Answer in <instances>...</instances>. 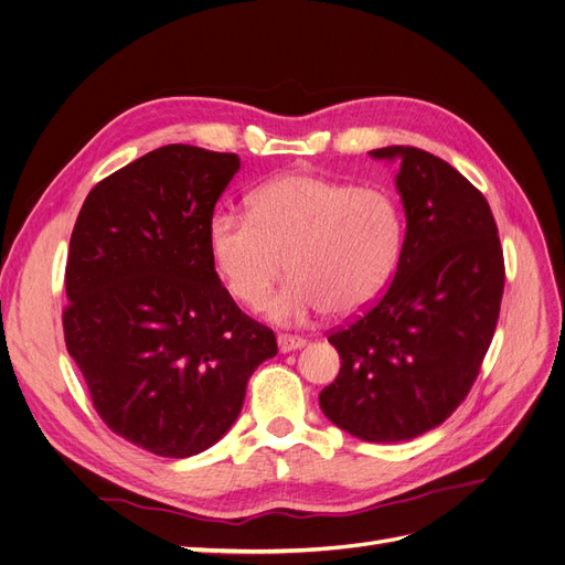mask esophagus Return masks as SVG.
I'll list each match as a JSON object with an SVG mask.
<instances>
[{
    "label": "esophagus",
    "mask_w": 565,
    "mask_h": 565,
    "mask_svg": "<svg viewBox=\"0 0 565 565\" xmlns=\"http://www.w3.org/2000/svg\"><path fill=\"white\" fill-rule=\"evenodd\" d=\"M301 347H306V339H303V337H295V334H280V337H278V349H280L282 353L297 351V349H301Z\"/></svg>",
    "instance_id": "1"
}]
</instances>
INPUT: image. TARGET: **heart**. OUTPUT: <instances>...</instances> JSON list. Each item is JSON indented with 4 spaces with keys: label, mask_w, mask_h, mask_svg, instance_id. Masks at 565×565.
<instances>
[{
    "label": "heart",
    "mask_w": 565,
    "mask_h": 565,
    "mask_svg": "<svg viewBox=\"0 0 565 565\" xmlns=\"http://www.w3.org/2000/svg\"><path fill=\"white\" fill-rule=\"evenodd\" d=\"M403 247V212L386 188L316 174H282L256 188L249 214L216 212L207 224L214 270L235 301L259 309L287 262L292 273L266 303L297 324L324 311L361 313L388 282Z\"/></svg>",
    "instance_id": "obj_1"
}]
</instances>
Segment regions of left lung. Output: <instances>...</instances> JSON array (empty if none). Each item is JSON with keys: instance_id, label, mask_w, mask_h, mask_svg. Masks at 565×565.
<instances>
[{"instance_id": "left-lung-1", "label": "left lung", "mask_w": 565, "mask_h": 565, "mask_svg": "<svg viewBox=\"0 0 565 565\" xmlns=\"http://www.w3.org/2000/svg\"><path fill=\"white\" fill-rule=\"evenodd\" d=\"M407 218L396 276L372 309L334 330L337 380L324 417L367 443H398L446 422L467 398L498 328L504 256L490 204L431 152L388 146Z\"/></svg>"}]
</instances>
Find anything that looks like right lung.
<instances>
[{"instance_id":"add662e5","label":"right lung","mask_w":565,"mask_h":565,"mask_svg":"<svg viewBox=\"0 0 565 565\" xmlns=\"http://www.w3.org/2000/svg\"><path fill=\"white\" fill-rule=\"evenodd\" d=\"M233 152L162 146L96 183L75 221L63 332L108 429L160 457L212 448L276 334L245 316L207 249Z\"/></svg>"}]
</instances>
